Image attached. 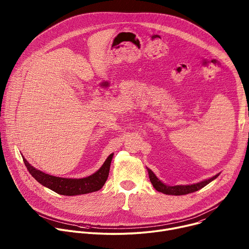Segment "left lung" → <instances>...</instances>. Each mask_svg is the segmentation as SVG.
I'll use <instances>...</instances> for the list:
<instances>
[{"label": "left lung", "mask_w": 249, "mask_h": 249, "mask_svg": "<svg viewBox=\"0 0 249 249\" xmlns=\"http://www.w3.org/2000/svg\"><path fill=\"white\" fill-rule=\"evenodd\" d=\"M148 172H149V177L150 180L154 186V188L156 190H158L159 192H161L163 194H167V195H175V196H179V195H186L195 191L200 190L201 188L205 187L207 184H209L210 182H212L214 179H216L217 177L220 175V173L216 174L215 176L210 177L208 179H205L203 181L194 183V184H189V185H174V186H169L165 183H163L160 179H159L157 175L150 169L148 168Z\"/></svg>", "instance_id": "obj_1"}]
</instances>
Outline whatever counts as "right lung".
I'll use <instances>...</instances> for the list:
<instances>
[{
    "label": "right lung",
    "instance_id": "1",
    "mask_svg": "<svg viewBox=\"0 0 249 249\" xmlns=\"http://www.w3.org/2000/svg\"><path fill=\"white\" fill-rule=\"evenodd\" d=\"M113 155L114 154L109 155V157L106 159V160L97 171L89 176L84 177V178H67V177H58L47 174L33 167L22 155L21 157L29 173L40 184L61 195L77 196L95 192L102 188L106 180H107Z\"/></svg>",
    "mask_w": 249,
    "mask_h": 249
}]
</instances>
